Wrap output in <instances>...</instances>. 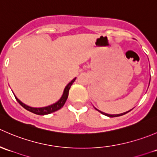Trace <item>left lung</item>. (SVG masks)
Instances as JSON below:
<instances>
[{
    "mask_svg": "<svg viewBox=\"0 0 157 157\" xmlns=\"http://www.w3.org/2000/svg\"><path fill=\"white\" fill-rule=\"evenodd\" d=\"M96 109V108H95ZM96 110L97 111H99V112H101V113L102 114H103V115H106V116H108V117H110V118H113V117H118V116H121V115H125L126 113H128V112H129L131 110H130V111H128V112H124V113H121V114H117V115H110V114H107V113H105V112H101V111H99V110H98L97 109H96Z\"/></svg>",
    "mask_w": 157,
    "mask_h": 157,
    "instance_id": "1",
    "label": "left lung"
}]
</instances>
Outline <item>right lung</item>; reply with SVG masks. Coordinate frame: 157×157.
<instances>
[{
    "instance_id": "obj_1",
    "label": "right lung",
    "mask_w": 157,
    "mask_h": 157,
    "mask_svg": "<svg viewBox=\"0 0 157 157\" xmlns=\"http://www.w3.org/2000/svg\"><path fill=\"white\" fill-rule=\"evenodd\" d=\"M75 80H76V77L74 79H73V80L68 83V84L66 86V87L64 88V93H63L62 96H61V99H60L58 102H56L55 103L52 104V105H48V106H46V107H42V108H33V107H30V106H29V105L23 103V102H22L20 100H19V99L16 97V96H15V98H16V99H17V102H18L19 103H20V105L23 107V108L26 109V110L29 111V112H33V113H34V114H36V115H48V114L52 113V112H55V111L59 110L60 109H61L63 106H64V103H65L66 100H67V97H68L70 88H71V85L73 84V83L75 81Z\"/></svg>"
}]
</instances>
